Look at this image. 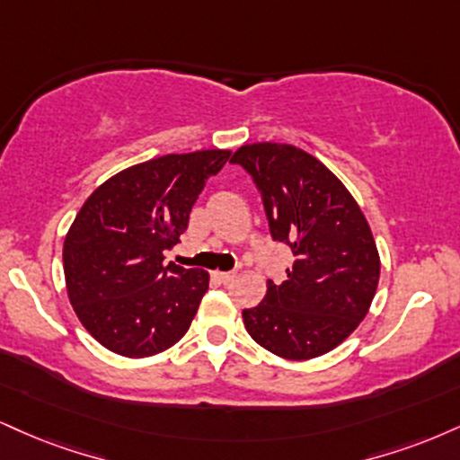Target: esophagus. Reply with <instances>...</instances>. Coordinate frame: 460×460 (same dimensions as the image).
Here are the masks:
<instances>
[{
  "label": "esophagus",
  "mask_w": 460,
  "mask_h": 460,
  "mask_svg": "<svg viewBox=\"0 0 460 460\" xmlns=\"http://www.w3.org/2000/svg\"><path fill=\"white\" fill-rule=\"evenodd\" d=\"M214 279L218 283H231L235 279V272H214Z\"/></svg>",
  "instance_id": "esophagus-1"
}]
</instances>
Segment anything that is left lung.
<instances>
[{
	"label": "left lung",
	"instance_id": "obj_1",
	"mask_svg": "<svg viewBox=\"0 0 460 460\" xmlns=\"http://www.w3.org/2000/svg\"><path fill=\"white\" fill-rule=\"evenodd\" d=\"M261 195L270 235L291 248L283 285L268 283L244 308L248 334L287 359H311L341 345L367 317L379 283V254L362 209L332 171L304 149L242 146L231 158Z\"/></svg>",
	"mask_w": 460,
	"mask_h": 460
}]
</instances>
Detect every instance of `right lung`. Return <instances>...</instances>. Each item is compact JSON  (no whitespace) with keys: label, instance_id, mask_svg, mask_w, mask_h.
Instances as JSON below:
<instances>
[{"label":"right lung","instance_id":"add662e5","mask_svg":"<svg viewBox=\"0 0 460 460\" xmlns=\"http://www.w3.org/2000/svg\"><path fill=\"white\" fill-rule=\"evenodd\" d=\"M226 149L169 154L124 169L92 192L64 242L68 297L83 328L109 351L146 358L190 328L209 274L164 263Z\"/></svg>","mask_w":460,"mask_h":460}]
</instances>
